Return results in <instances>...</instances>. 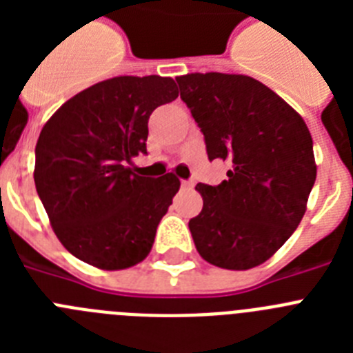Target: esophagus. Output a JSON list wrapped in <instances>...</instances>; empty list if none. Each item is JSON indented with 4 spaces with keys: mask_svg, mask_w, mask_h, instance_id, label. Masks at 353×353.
I'll return each instance as SVG.
<instances>
[{
    "mask_svg": "<svg viewBox=\"0 0 353 353\" xmlns=\"http://www.w3.org/2000/svg\"><path fill=\"white\" fill-rule=\"evenodd\" d=\"M182 187L183 189H192V187H194V182H192V180H182Z\"/></svg>",
    "mask_w": 353,
    "mask_h": 353,
    "instance_id": "34e87169",
    "label": "esophagus"
}]
</instances>
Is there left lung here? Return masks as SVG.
<instances>
[{"label": "left lung", "instance_id": "1", "mask_svg": "<svg viewBox=\"0 0 353 353\" xmlns=\"http://www.w3.org/2000/svg\"><path fill=\"white\" fill-rule=\"evenodd\" d=\"M180 97L205 136L210 161L232 164L219 185L198 183L189 221L203 260L248 270L269 260L297 230L316 180L305 121L263 83L242 74H185Z\"/></svg>", "mask_w": 353, "mask_h": 353}]
</instances>
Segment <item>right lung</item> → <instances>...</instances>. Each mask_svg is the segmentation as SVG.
I'll list each match as a JSON object with an SVG mask.
<instances>
[{"mask_svg":"<svg viewBox=\"0 0 353 353\" xmlns=\"http://www.w3.org/2000/svg\"><path fill=\"white\" fill-rule=\"evenodd\" d=\"M179 97L171 77L120 76L68 99L43 125L35 148V187L56 236L70 254L102 270L148 256L180 180L139 176L148 118Z\"/></svg>","mask_w":353,"mask_h":353,"instance_id":"obj_1","label":"right lung"}]
</instances>
